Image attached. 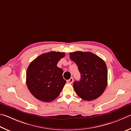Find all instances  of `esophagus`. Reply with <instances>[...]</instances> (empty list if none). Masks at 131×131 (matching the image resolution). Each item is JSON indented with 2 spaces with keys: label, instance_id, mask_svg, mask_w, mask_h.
<instances>
[{
  "label": "esophagus",
  "instance_id": "obj_1",
  "mask_svg": "<svg viewBox=\"0 0 131 131\" xmlns=\"http://www.w3.org/2000/svg\"><path fill=\"white\" fill-rule=\"evenodd\" d=\"M73 81H74V79H73V78H71L70 79L67 80V83H68V84H71L73 82Z\"/></svg>",
  "mask_w": 131,
  "mask_h": 131
}]
</instances>
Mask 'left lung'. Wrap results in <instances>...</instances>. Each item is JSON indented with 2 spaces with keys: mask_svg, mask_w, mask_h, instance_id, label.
I'll list each match as a JSON object with an SVG mask.
<instances>
[{
  "mask_svg": "<svg viewBox=\"0 0 131 131\" xmlns=\"http://www.w3.org/2000/svg\"><path fill=\"white\" fill-rule=\"evenodd\" d=\"M70 56L81 73V80L74 83L75 91L84 100L97 99L104 92L107 84V70L105 61L90 52H71Z\"/></svg>",
  "mask_w": 131,
  "mask_h": 131,
  "instance_id": "8db88e82",
  "label": "left lung"
}]
</instances>
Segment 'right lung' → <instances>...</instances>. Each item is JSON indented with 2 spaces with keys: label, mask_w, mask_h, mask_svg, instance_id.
I'll list each match as a JSON object with an SVG mask.
<instances>
[{
  "label": "right lung",
  "mask_w": 131,
  "mask_h": 131,
  "mask_svg": "<svg viewBox=\"0 0 131 131\" xmlns=\"http://www.w3.org/2000/svg\"><path fill=\"white\" fill-rule=\"evenodd\" d=\"M64 56V52H50L41 54L29 64L27 86L37 100L49 102L60 94L66 81L63 78V70L57 64Z\"/></svg>",
  "instance_id": "add662e5"
}]
</instances>
